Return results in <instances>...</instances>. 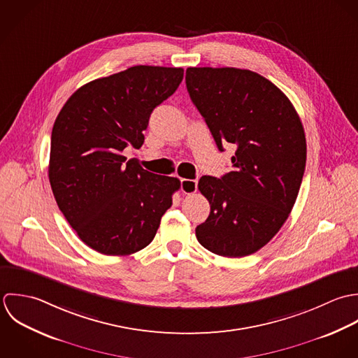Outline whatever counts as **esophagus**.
Returning <instances> with one entry per match:
<instances>
[{
  "label": "esophagus",
  "instance_id": "obj_1",
  "mask_svg": "<svg viewBox=\"0 0 358 358\" xmlns=\"http://www.w3.org/2000/svg\"><path fill=\"white\" fill-rule=\"evenodd\" d=\"M198 189V181L196 180H189V178H182L181 180V191L187 195L195 194Z\"/></svg>",
  "mask_w": 358,
  "mask_h": 358
}]
</instances>
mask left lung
I'll list each match as a JSON object with an SVG mask.
<instances>
[{"label":"left lung","mask_w":358,"mask_h":358,"mask_svg":"<svg viewBox=\"0 0 358 358\" xmlns=\"http://www.w3.org/2000/svg\"><path fill=\"white\" fill-rule=\"evenodd\" d=\"M185 83L217 148L236 145L232 171L199 180L210 215L196 238L218 256H249L274 238L296 202L307 153L303 124L285 94L259 73L188 68Z\"/></svg>","instance_id":"8db88e82"}]
</instances>
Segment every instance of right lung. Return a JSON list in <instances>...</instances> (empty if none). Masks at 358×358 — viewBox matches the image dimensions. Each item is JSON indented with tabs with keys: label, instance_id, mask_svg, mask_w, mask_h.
<instances>
[{
	"label": "right lung",
	"instance_id": "1",
	"mask_svg": "<svg viewBox=\"0 0 358 358\" xmlns=\"http://www.w3.org/2000/svg\"><path fill=\"white\" fill-rule=\"evenodd\" d=\"M181 68L133 66L80 87L61 109L51 134L48 177L78 238L108 256L148 246L173 203L180 180L127 160L141 148L150 113L178 88Z\"/></svg>",
	"mask_w": 358,
	"mask_h": 358
}]
</instances>
